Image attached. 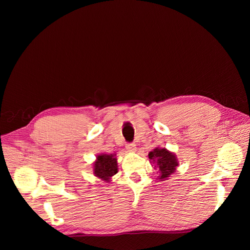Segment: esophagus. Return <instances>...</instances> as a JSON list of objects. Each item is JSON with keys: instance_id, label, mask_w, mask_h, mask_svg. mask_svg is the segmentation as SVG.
<instances>
[{"instance_id": "obj_1", "label": "esophagus", "mask_w": 250, "mask_h": 250, "mask_svg": "<svg viewBox=\"0 0 250 250\" xmlns=\"http://www.w3.org/2000/svg\"><path fill=\"white\" fill-rule=\"evenodd\" d=\"M135 144H133V143H128V144H126V149L128 150V151H130V152H134L135 151Z\"/></svg>"}]
</instances>
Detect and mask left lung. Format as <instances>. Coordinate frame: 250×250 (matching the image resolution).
<instances>
[{
  "label": "left lung",
  "instance_id": "left-lung-1",
  "mask_svg": "<svg viewBox=\"0 0 250 250\" xmlns=\"http://www.w3.org/2000/svg\"><path fill=\"white\" fill-rule=\"evenodd\" d=\"M148 157L158 170V179L166 180L173 173H175L178 161L176 155L166 148H155L150 151Z\"/></svg>",
  "mask_w": 250,
  "mask_h": 250
}]
</instances>
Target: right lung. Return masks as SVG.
Masks as SVG:
<instances>
[{"mask_svg":"<svg viewBox=\"0 0 250 250\" xmlns=\"http://www.w3.org/2000/svg\"><path fill=\"white\" fill-rule=\"evenodd\" d=\"M118 173V163L116 154H100L94 163L95 176L109 183L110 177Z\"/></svg>","mask_w":250,"mask_h":250,"instance_id":"obj_1","label":"right lung"}]
</instances>
